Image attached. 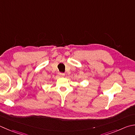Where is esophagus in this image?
I'll return each mask as SVG.
<instances>
[{"label":"esophagus","mask_w":135,"mask_h":135,"mask_svg":"<svg viewBox=\"0 0 135 135\" xmlns=\"http://www.w3.org/2000/svg\"><path fill=\"white\" fill-rule=\"evenodd\" d=\"M58 75L60 76V77H64L65 76V74L64 73H58Z\"/></svg>","instance_id":"obj_1"}]
</instances>
